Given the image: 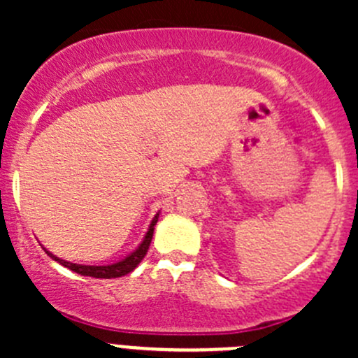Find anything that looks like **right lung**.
I'll return each mask as SVG.
<instances>
[{
    "instance_id": "1",
    "label": "right lung",
    "mask_w": 358,
    "mask_h": 358,
    "mask_svg": "<svg viewBox=\"0 0 358 358\" xmlns=\"http://www.w3.org/2000/svg\"><path fill=\"white\" fill-rule=\"evenodd\" d=\"M157 218H159V213L154 216L152 222H150L149 230H147L142 244H140L135 251L129 252L128 256H124V258L119 259V262L110 263V265H79V263H71V262H66V259H60L59 256L52 255L48 249H45V251L50 258H53L55 262H59L60 265L67 266L69 270H72V272L76 273H81V275H86V277H95V279H115V277H122L126 275V273L133 272V270L138 266V263L143 259V256L147 255V251H149V246H150V241H152L154 225L157 223Z\"/></svg>"
}]
</instances>
